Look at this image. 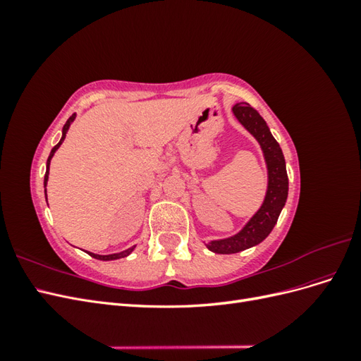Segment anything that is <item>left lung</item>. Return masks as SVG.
Returning a JSON list of instances; mask_svg holds the SVG:
<instances>
[{
	"label": "left lung",
	"instance_id": "left-lung-1",
	"mask_svg": "<svg viewBox=\"0 0 361 361\" xmlns=\"http://www.w3.org/2000/svg\"><path fill=\"white\" fill-rule=\"evenodd\" d=\"M233 113L239 122L260 143L267 159L269 180L264 204H262L260 209L251 218L243 231L232 238L221 239V241H212L207 244V248L218 255L238 253V251H243L264 241L279 220V215L286 203L289 190L285 157H283V152L280 149V145L277 143V140L269 133L265 120L260 117L257 110H255L247 102L236 104L233 106Z\"/></svg>",
	"mask_w": 361,
	"mask_h": 361
}]
</instances>
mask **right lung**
Returning a JSON list of instances; mask_svg holds the SVG:
<instances>
[{"instance_id":"right-lung-1","label":"right lung","mask_w":361,"mask_h":361,"mask_svg":"<svg viewBox=\"0 0 361 361\" xmlns=\"http://www.w3.org/2000/svg\"><path fill=\"white\" fill-rule=\"evenodd\" d=\"M73 118H75V114H72L69 118H68V122L64 123V126H63V137H61V140L59 141V145H56L52 147V150H51V154H49V157H48V162H47V173H45V187H47V182H48V174H49V162H51V158L54 157V152H56L59 147H60V145L63 143V140H64V137H66V133H68V129H69V126H71V123L73 122ZM45 195H47V190H45ZM135 247H130V248H128V250H125V251H122V253H116V255H108V256H99V255H93V253H89L92 257H94V259H99V260H116V259H120V257H126L128 255H130V251H133Z\"/></svg>"}]
</instances>
